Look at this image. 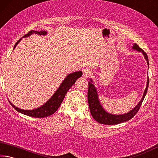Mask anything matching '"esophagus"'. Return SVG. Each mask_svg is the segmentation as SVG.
I'll return each mask as SVG.
<instances>
[{
	"label": "esophagus",
	"instance_id": "esophagus-1",
	"mask_svg": "<svg viewBox=\"0 0 158 158\" xmlns=\"http://www.w3.org/2000/svg\"><path fill=\"white\" fill-rule=\"evenodd\" d=\"M83 76H84V77H87L90 76V74H91V71L90 70V69L89 68H85L83 69Z\"/></svg>",
	"mask_w": 158,
	"mask_h": 158
}]
</instances>
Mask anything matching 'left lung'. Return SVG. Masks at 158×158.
<instances>
[{"instance_id": "left-lung-1", "label": "left lung", "mask_w": 158, "mask_h": 158, "mask_svg": "<svg viewBox=\"0 0 158 158\" xmlns=\"http://www.w3.org/2000/svg\"><path fill=\"white\" fill-rule=\"evenodd\" d=\"M132 49L137 50L138 52L142 53L144 58H145V59L147 61V64H148V65H149L148 56H147L146 53L143 52V50L141 49L136 43L133 44ZM90 81L89 82V90H88V102H89V106L90 111V114H91L93 118L96 121H98L101 124L105 125L119 124L121 123L129 121V120H130L132 118L135 116V114L137 113L141 107V104H142L143 99L146 95L147 90H148L149 84V78L148 77L146 87L145 90H144L143 97L141 98L139 102L138 105L137 106H135V108L130 111L127 114L121 115H114L109 114L107 111H106L105 110V109L103 108V106L101 105L100 100H99L98 98L97 89H96L94 84H93L92 79H90Z\"/></svg>"}]
</instances>
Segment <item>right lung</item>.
Returning a JSON list of instances; mask_svg holds the SVG:
<instances>
[{
    "label": "right lung",
    "instance_id": "right-lung-1",
    "mask_svg": "<svg viewBox=\"0 0 158 158\" xmlns=\"http://www.w3.org/2000/svg\"><path fill=\"white\" fill-rule=\"evenodd\" d=\"M37 34L40 35H45L47 34V32L45 31H31L28 32L27 34H26L23 37H26L31 35L32 34ZM21 39H19L15 44L14 49L16 46L19 44V42L21 41ZM82 76V72L78 71L75 72V73L69 74L68 76L65 77V79L63 80V82L61 83L59 88L57 89L56 91L55 92L52 98H51L49 100H48L46 103L44 104L43 105L40 106V107L32 109V110H24V109H21L15 106L14 105H12L11 102H10V105L12 106L15 110L20 112V113L26 115V116L34 117V118H44L47 116H51L53 114H54L57 109L59 108L61 103L63 102V100H64V98L66 95L67 92L68 90L70 89L72 85H73L74 83L76 82L77 79L81 77Z\"/></svg>",
    "mask_w": 158,
    "mask_h": 158
}]
</instances>
